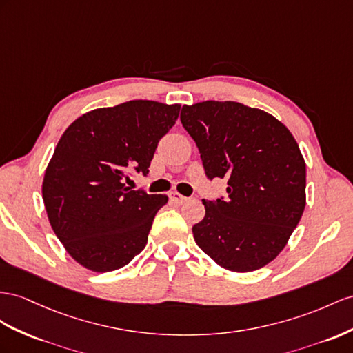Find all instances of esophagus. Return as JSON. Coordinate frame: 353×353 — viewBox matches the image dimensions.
I'll use <instances>...</instances> for the list:
<instances>
[{
  "instance_id": "obj_1",
  "label": "esophagus",
  "mask_w": 353,
  "mask_h": 353,
  "mask_svg": "<svg viewBox=\"0 0 353 353\" xmlns=\"http://www.w3.org/2000/svg\"><path fill=\"white\" fill-rule=\"evenodd\" d=\"M170 200L171 201H174V203H177V204H182L183 201H186L188 198L186 196H183L182 194H179V192H171L170 194Z\"/></svg>"
}]
</instances>
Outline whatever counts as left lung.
Instances as JSON below:
<instances>
[{
  "instance_id": "8db88e82",
  "label": "left lung",
  "mask_w": 353,
  "mask_h": 353,
  "mask_svg": "<svg viewBox=\"0 0 353 353\" xmlns=\"http://www.w3.org/2000/svg\"><path fill=\"white\" fill-rule=\"evenodd\" d=\"M183 128L209 179H227V200H203L196 245L236 273L263 268L283 250L305 207V162L274 116L236 101L183 105Z\"/></svg>"
}]
</instances>
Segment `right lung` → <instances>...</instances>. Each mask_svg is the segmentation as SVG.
<instances>
[{
  "instance_id": "right-lung-1",
  "label": "right lung",
  "mask_w": 353,
  "mask_h": 353,
  "mask_svg": "<svg viewBox=\"0 0 353 353\" xmlns=\"http://www.w3.org/2000/svg\"><path fill=\"white\" fill-rule=\"evenodd\" d=\"M180 104L134 99L95 108L71 123L44 171L41 194L53 232L76 263L107 273L148 243L167 195L130 191V171L146 176Z\"/></svg>"
}]
</instances>
